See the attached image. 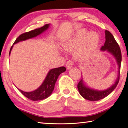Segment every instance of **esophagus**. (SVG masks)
Instances as JSON below:
<instances>
[{
  "instance_id": "obj_1",
  "label": "esophagus",
  "mask_w": 128,
  "mask_h": 128,
  "mask_svg": "<svg viewBox=\"0 0 128 128\" xmlns=\"http://www.w3.org/2000/svg\"><path fill=\"white\" fill-rule=\"evenodd\" d=\"M73 65H74V62H72L71 60H70V61H68L67 62H66V68L69 70V69H70L73 66Z\"/></svg>"
}]
</instances>
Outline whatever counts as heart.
Listing matches in <instances>:
<instances>
[{
    "instance_id": "heart-1",
    "label": "heart",
    "mask_w": 128,
    "mask_h": 128,
    "mask_svg": "<svg viewBox=\"0 0 128 128\" xmlns=\"http://www.w3.org/2000/svg\"><path fill=\"white\" fill-rule=\"evenodd\" d=\"M99 42V35L94 31L86 34V30H82L77 34L74 38L66 42L64 48L68 50H73L78 48L76 52L78 58H86L90 55Z\"/></svg>"
}]
</instances>
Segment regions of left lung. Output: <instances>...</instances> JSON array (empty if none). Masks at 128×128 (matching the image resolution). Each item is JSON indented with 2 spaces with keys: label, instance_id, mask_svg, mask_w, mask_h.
<instances>
[{
  "label": "left lung",
  "instance_id": "8db88e82",
  "mask_svg": "<svg viewBox=\"0 0 128 128\" xmlns=\"http://www.w3.org/2000/svg\"><path fill=\"white\" fill-rule=\"evenodd\" d=\"M105 42L104 46H102L101 50H107L110 52L116 59L118 66V76L116 81L112 86L108 88V90L98 91L92 90L88 87L84 86L82 80V79L78 84V88L80 94L86 100L90 101H98L101 99L105 98V97L110 94L114 90L119 82L120 74V68L121 63V52L119 45L116 41L114 36L108 30H105Z\"/></svg>",
  "mask_w": 128,
  "mask_h": 128
}]
</instances>
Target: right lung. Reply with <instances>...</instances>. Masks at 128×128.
Wrapping results in <instances>:
<instances>
[{"label":"right lung","mask_w":128,"mask_h":128,"mask_svg":"<svg viewBox=\"0 0 128 128\" xmlns=\"http://www.w3.org/2000/svg\"><path fill=\"white\" fill-rule=\"evenodd\" d=\"M50 24H46L42 27L39 28H36L34 30H32L29 32H25L20 35L14 42V44L17 42L29 39L32 38L36 37L38 35H40L42 32H43L46 30H47L49 27ZM13 47V46L11 47L10 50L9 54L11 53V50ZM66 68L64 66H61L59 68H56L52 69L48 72L47 76L44 80V82L40 86L39 88L37 90L30 92H26L18 89L20 92L23 94L24 96H26L30 100L32 101H38L42 100L49 97L53 92L54 85L57 81L58 77L62 73L66 71Z\"/></svg>","instance_id":"1"}]
</instances>
